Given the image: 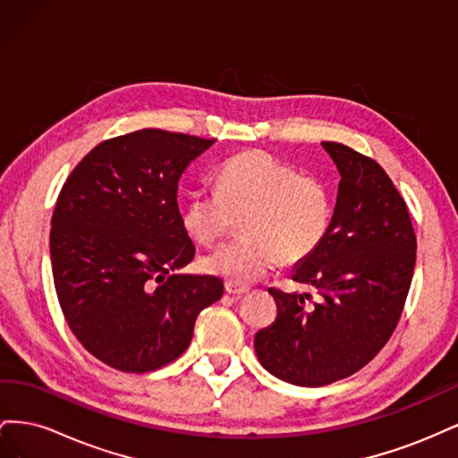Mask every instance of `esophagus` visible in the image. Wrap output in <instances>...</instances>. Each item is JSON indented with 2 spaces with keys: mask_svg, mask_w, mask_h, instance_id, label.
<instances>
[{
  "mask_svg": "<svg viewBox=\"0 0 458 458\" xmlns=\"http://www.w3.org/2000/svg\"><path fill=\"white\" fill-rule=\"evenodd\" d=\"M248 286H242V284H234V283H227L225 284V293L231 294V296H244L248 293Z\"/></svg>",
  "mask_w": 458,
  "mask_h": 458,
  "instance_id": "1",
  "label": "esophagus"
}]
</instances>
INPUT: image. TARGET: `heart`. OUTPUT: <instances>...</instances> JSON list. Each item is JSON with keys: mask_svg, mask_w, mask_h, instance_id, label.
Listing matches in <instances>:
<instances>
[{"mask_svg": "<svg viewBox=\"0 0 458 458\" xmlns=\"http://www.w3.org/2000/svg\"><path fill=\"white\" fill-rule=\"evenodd\" d=\"M242 219V241L206 256L208 273L250 284L286 263L318 250L332 224V192L321 177L300 174L269 152L248 150L216 174V191H195L183 208V227L210 246Z\"/></svg>", "mask_w": 458, "mask_h": 458, "instance_id": "heart-1", "label": "heart"}]
</instances>
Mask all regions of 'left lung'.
Here are the masks:
<instances>
[{
	"mask_svg": "<svg viewBox=\"0 0 458 458\" xmlns=\"http://www.w3.org/2000/svg\"><path fill=\"white\" fill-rule=\"evenodd\" d=\"M340 174L327 239L294 266L293 279L321 296L269 288L276 318L254 338L273 377L317 387L342 380L377 355L403 311L417 261L407 204L382 165L342 143H321Z\"/></svg>",
	"mask_w": 458,
	"mask_h": 458,
	"instance_id": "1",
	"label": "left lung"
}]
</instances>
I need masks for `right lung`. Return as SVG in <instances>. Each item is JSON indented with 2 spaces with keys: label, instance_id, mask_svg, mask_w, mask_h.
<instances>
[{
  "label": "right lung",
  "instance_id": "1",
  "mask_svg": "<svg viewBox=\"0 0 458 458\" xmlns=\"http://www.w3.org/2000/svg\"><path fill=\"white\" fill-rule=\"evenodd\" d=\"M214 143L150 128L120 135L97 145L61 189L49 234L55 290L74 336L108 367L172 363L199 313L224 296L217 276L179 273L195 244L177 183Z\"/></svg>",
  "mask_w": 458,
  "mask_h": 458
}]
</instances>
